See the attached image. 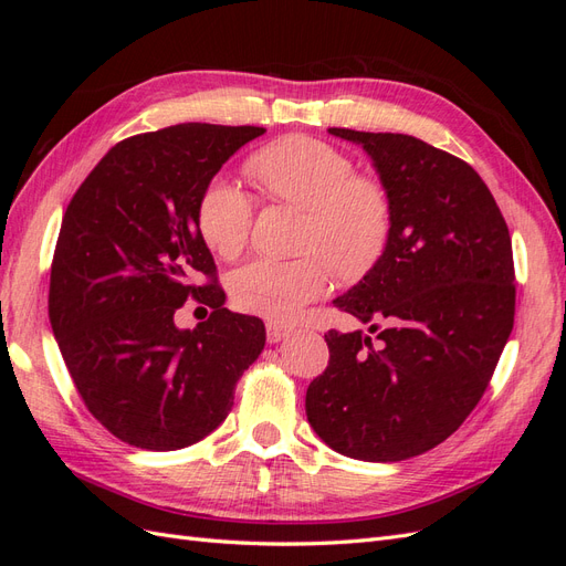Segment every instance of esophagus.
Masks as SVG:
<instances>
[{"instance_id": "obj_1", "label": "esophagus", "mask_w": 566, "mask_h": 566, "mask_svg": "<svg viewBox=\"0 0 566 566\" xmlns=\"http://www.w3.org/2000/svg\"><path fill=\"white\" fill-rule=\"evenodd\" d=\"M287 335H290L287 325L276 323V321H266V337H269V342H281Z\"/></svg>"}]
</instances>
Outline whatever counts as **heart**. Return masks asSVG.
Segmentation results:
<instances>
[{"instance_id":"heart-1","label":"heart","mask_w":566,"mask_h":566,"mask_svg":"<svg viewBox=\"0 0 566 566\" xmlns=\"http://www.w3.org/2000/svg\"><path fill=\"white\" fill-rule=\"evenodd\" d=\"M250 172L266 193L310 212L304 250L314 254L260 256L238 269L231 295L243 312L295 318L331 287L333 266L342 276H358L378 262L389 238L391 202L380 181L356 175L347 153L312 136H285L256 153ZM198 224L217 254L235 256L250 238L252 200L235 184L214 179L200 200Z\"/></svg>"}]
</instances>
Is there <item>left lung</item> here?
<instances>
[{
  "mask_svg": "<svg viewBox=\"0 0 566 566\" xmlns=\"http://www.w3.org/2000/svg\"><path fill=\"white\" fill-rule=\"evenodd\" d=\"M328 132L364 146L391 202L380 260L335 306L387 325L378 342L328 331L306 418L342 455L397 462L449 439L489 387L515 323L510 231L465 160L408 134Z\"/></svg>",
  "mask_w": 566,
  "mask_h": 566,
  "instance_id": "8db88e82",
  "label": "left lung"
}]
</instances>
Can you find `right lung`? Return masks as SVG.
I'll list each match as a JSON object with an SVG mask.
<instances>
[{"label":"right lung","mask_w":566,"mask_h":566,"mask_svg":"<svg viewBox=\"0 0 566 566\" xmlns=\"http://www.w3.org/2000/svg\"><path fill=\"white\" fill-rule=\"evenodd\" d=\"M264 132L186 123L129 136L63 214L49 321L84 406L129 447L177 451L208 437L264 349V323L224 306L198 227L212 177ZM188 296L213 314L179 332Z\"/></svg>","instance_id":"add662e5"}]
</instances>
